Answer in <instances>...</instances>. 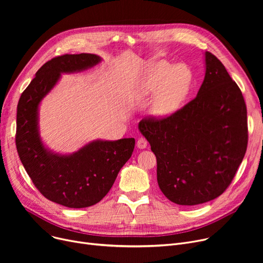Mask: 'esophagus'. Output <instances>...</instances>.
Wrapping results in <instances>:
<instances>
[{
    "instance_id": "1",
    "label": "esophagus",
    "mask_w": 263,
    "mask_h": 263,
    "mask_svg": "<svg viewBox=\"0 0 263 263\" xmlns=\"http://www.w3.org/2000/svg\"><path fill=\"white\" fill-rule=\"evenodd\" d=\"M147 145H148V142L146 139H144V137H141V139H139L136 142V146L139 149H145Z\"/></svg>"
}]
</instances>
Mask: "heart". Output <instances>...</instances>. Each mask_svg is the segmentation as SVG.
I'll return each instance as SVG.
<instances>
[{
    "label": "heart",
    "mask_w": 263,
    "mask_h": 263,
    "mask_svg": "<svg viewBox=\"0 0 263 263\" xmlns=\"http://www.w3.org/2000/svg\"><path fill=\"white\" fill-rule=\"evenodd\" d=\"M192 83V72L184 65L174 67L167 62H159L150 68L143 83V92L154 95L151 113L166 117L175 113L186 97Z\"/></svg>",
    "instance_id": "b5f03b06"
}]
</instances>
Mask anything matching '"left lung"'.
Masks as SVG:
<instances>
[{
  "instance_id": "8db88e82",
  "label": "left lung",
  "mask_w": 263,
  "mask_h": 263,
  "mask_svg": "<svg viewBox=\"0 0 263 263\" xmlns=\"http://www.w3.org/2000/svg\"><path fill=\"white\" fill-rule=\"evenodd\" d=\"M197 96L167 117L144 118L139 129L157 157L158 184L171 201L194 205L230 185L245 156L247 110L237 83L215 55L204 53Z\"/></svg>"
}]
</instances>
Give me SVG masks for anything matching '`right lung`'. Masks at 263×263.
I'll list each match as a JSON object with an SVG mask.
<instances>
[{"label": "right lung", "mask_w": 263, "mask_h": 263, "mask_svg": "<svg viewBox=\"0 0 263 263\" xmlns=\"http://www.w3.org/2000/svg\"><path fill=\"white\" fill-rule=\"evenodd\" d=\"M101 61L89 53L65 54L40 67L22 92L17 106L16 146L19 158L36 189L47 199L68 208L99 202L131 158L135 140L95 141L77 153L62 156L49 151L38 131V106L57 84L61 73L82 71Z\"/></svg>", "instance_id": "add662e5"}]
</instances>
